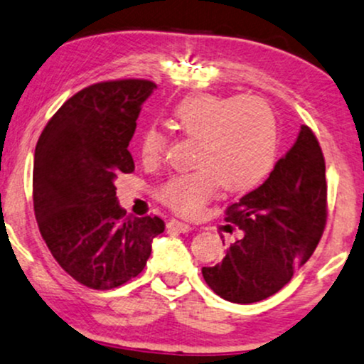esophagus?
<instances>
[{"mask_svg": "<svg viewBox=\"0 0 364 364\" xmlns=\"http://www.w3.org/2000/svg\"><path fill=\"white\" fill-rule=\"evenodd\" d=\"M166 228L177 233H187L192 230L189 223H183V221H178V220H170L168 225H166Z\"/></svg>", "mask_w": 364, "mask_h": 364, "instance_id": "34e87169", "label": "esophagus"}]
</instances>
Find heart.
Wrapping results in <instances>:
<instances>
[{"mask_svg": "<svg viewBox=\"0 0 364 364\" xmlns=\"http://www.w3.org/2000/svg\"><path fill=\"white\" fill-rule=\"evenodd\" d=\"M173 121L187 138L198 139L196 172L165 182L160 199L181 215H196L223 183L226 191L255 187L271 172L277 155L276 115L257 97L196 93L173 107ZM166 138L156 127L141 134L139 153L146 164L161 160Z\"/></svg>", "mask_w": 364, "mask_h": 364, "instance_id": "b5f03b06", "label": "heart"}]
</instances>
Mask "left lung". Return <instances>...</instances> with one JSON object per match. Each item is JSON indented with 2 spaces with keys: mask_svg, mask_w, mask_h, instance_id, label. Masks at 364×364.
I'll return each instance as SVG.
<instances>
[{
  "mask_svg": "<svg viewBox=\"0 0 364 364\" xmlns=\"http://www.w3.org/2000/svg\"><path fill=\"white\" fill-rule=\"evenodd\" d=\"M242 230L221 262L203 267L209 288L226 301L255 303L279 291L317 249L327 221L326 160L309 126L267 181L226 209Z\"/></svg>",
  "mask_w": 364,
  "mask_h": 364,
  "instance_id": "1",
  "label": "left lung"
}]
</instances>
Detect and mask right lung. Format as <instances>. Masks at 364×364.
I'll return each instance as SVG.
<instances>
[{
	"label": "right lung",
	"instance_id": "obj_1",
	"mask_svg": "<svg viewBox=\"0 0 364 364\" xmlns=\"http://www.w3.org/2000/svg\"><path fill=\"white\" fill-rule=\"evenodd\" d=\"M155 88L148 80L90 85L64 102L37 141L38 230L59 266L87 288L112 289L138 276L165 230L158 216H126L114 183L134 170L127 146Z\"/></svg>",
	"mask_w": 364,
	"mask_h": 364
}]
</instances>
